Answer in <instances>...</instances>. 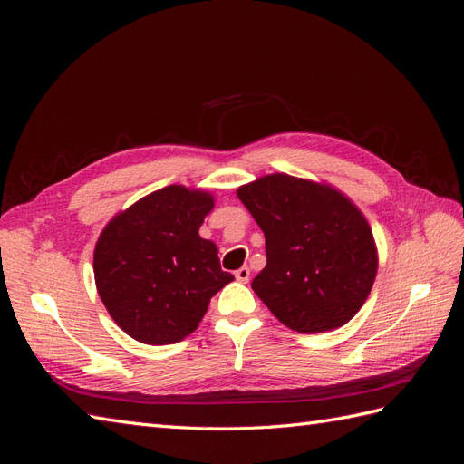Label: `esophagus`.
<instances>
[{
  "label": "esophagus",
  "mask_w": 464,
  "mask_h": 464,
  "mask_svg": "<svg viewBox=\"0 0 464 464\" xmlns=\"http://www.w3.org/2000/svg\"><path fill=\"white\" fill-rule=\"evenodd\" d=\"M249 266H240V269H237L236 273H234V276H236V280H240V283H247V280H249Z\"/></svg>",
  "instance_id": "esophagus-1"
}]
</instances>
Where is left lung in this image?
Masks as SVG:
<instances>
[{
    "label": "left lung",
    "mask_w": 464,
    "mask_h": 464,
    "mask_svg": "<svg viewBox=\"0 0 464 464\" xmlns=\"http://www.w3.org/2000/svg\"><path fill=\"white\" fill-rule=\"evenodd\" d=\"M236 193L265 234L266 265L251 288L271 314L304 334L353 319L379 263L370 222L353 199L325 181L283 172Z\"/></svg>",
    "instance_id": "8db88e82"
}]
</instances>
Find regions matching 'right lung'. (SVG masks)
<instances>
[{
    "mask_svg": "<svg viewBox=\"0 0 464 464\" xmlns=\"http://www.w3.org/2000/svg\"><path fill=\"white\" fill-rule=\"evenodd\" d=\"M213 193L166 186L110 218L94 246V283L108 314L131 339L162 346L199 327L210 298L234 276L199 236Z\"/></svg>",
    "mask_w": 464,
    "mask_h": 464,
    "instance_id": "obj_1",
    "label": "right lung"
}]
</instances>
